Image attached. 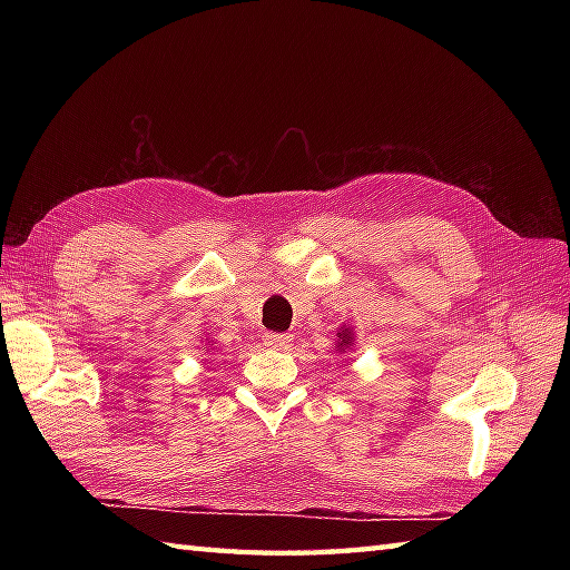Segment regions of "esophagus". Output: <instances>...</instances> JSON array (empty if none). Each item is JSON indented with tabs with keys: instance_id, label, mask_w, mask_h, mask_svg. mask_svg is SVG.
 <instances>
[{
	"instance_id": "1",
	"label": "esophagus",
	"mask_w": 570,
	"mask_h": 570,
	"mask_svg": "<svg viewBox=\"0 0 570 570\" xmlns=\"http://www.w3.org/2000/svg\"><path fill=\"white\" fill-rule=\"evenodd\" d=\"M264 343L269 345V347H274V350H286L288 343H292V335H286V333H266L264 335Z\"/></svg>"
}]
</instances>
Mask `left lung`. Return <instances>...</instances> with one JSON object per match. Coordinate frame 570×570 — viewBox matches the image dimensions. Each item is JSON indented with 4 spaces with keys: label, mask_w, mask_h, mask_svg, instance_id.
<instances>
[{
    "label": "left lung",
    "mask_w": 570,
    "mask_h": 570,
    "mask_svg": "<svg viewBox=\"0 0 570 570\" xmlns=\"http://www.w3.org/2000/svg\"><path fill=\"white\" fill-rule=\"evenodd\" d=\"M355 331H353V325L350 323H343V325H337V341H335V353H347V350H353L355 347Z\"/></svg>",
    "instance_id": "obj_1"
}]
</instances>
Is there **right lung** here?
<instances>
[{"mask_svg":"<svg viewBox=\"0 0 570 570\" xmlns=\"http://www.w3.org/2000/svg\"><path fill=\"white\" fill-rule=\"evenodd\" d=\"M203 350L205 353H213V350H217L215 341H210V337H203Z\"/></svg>","mask_w":570,"mask_h":570,"instance_id":"obj_1","label":"right lung"}]
</instances>
